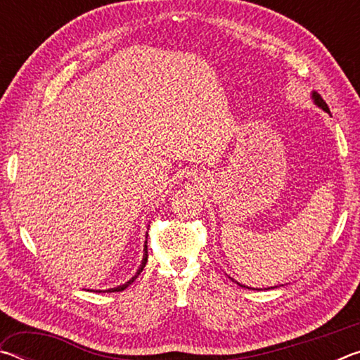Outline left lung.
<instances>
[{
  "label": "left lung",
  "mask_w": 360,
  "mask_h": 360,
  "mask_svg": "<svg viewBox=\"0 0 360 360\" xmlns=\"http://www.w3.org/2000/svg\"><path fill=\"white\" fill-rule=\"evenodd\" d=\"M311 100H313V103L318 108H321L322 111H326L327 114H330V109H328V106H327V103L321 98V95L319 94H316V92H311ZM236 283V281H235ZM238 285H241V288H248V285H243V284H240V283H236ZM248 289H252V288H248ZM268 289H273V288H268ZM260 290V289H259Z\"/></svg>",
  "instance_id": "obj_1"
}]
</instances>
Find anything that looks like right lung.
<instances>
[{
	"label": "right lung",
	"mask_w": 360,
	"mask_h": 360,
	"mask_svg": "<svg viewBox=\"0 0 360 360\" xmlns=\"http://www.w3.org/2000/svg\"><path fill=\"white\" fill-rule=\"evenodd\" d=\"M146 238H148V235H146ZM146 262H148V241H144V249H143V260H141V265H139V268H138V271L135 273V276H131L129 281H127L125 284H122V285H117V288H112V289H106V290H94V292H120V290H125L127 288H129V285L135 281V279L139 276V273H141L143 270H144V266H146Z\"/></svg>",
	"instance_id": "obj_1"
}]
</instances>
